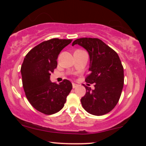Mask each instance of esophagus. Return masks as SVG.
Returning <instances> with one entry per match:
<instances>
[{"instance_id":"esophagus-1","label":"esophagus","mask_w":146,"mask_h":146,"mask_svg":"<svg viewBox=\"0 0 146 146\" xmlns=\"http://www.w3.org/2000/svg\"><path fill=\"white\" fill-rule=\"evenodd\" d=\"M72 85H73V88H76V87L78 86V84H75V83L72 84Z\"/></svg>"}]
</instances>
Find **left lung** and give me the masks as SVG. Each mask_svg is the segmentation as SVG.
Segmentation results:
<instances>
[{"label": "left lung", "instance_id": "1", "mask_svg": "<svg viewBox=\"0 0 146 146\" xmlns=\"http://www.w3.org/2000/svg\"><path fill=\"white\" fill-rule=\"evenodd\" d=\"M79 44L88 51L90 74L86 82L95 84V89L85 86L86 92L81 99L83 108L97 116L105 115L115 108L123 86V68L118 54L98 38L75 40L72 46ZM89 86L88 84H87Z\"/></svg>", "mask_w": 146, "mask_h": 146}]
</instances>
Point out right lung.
Segmentation results:
<instances>
[{
  "instance_id": "obj_1",
  "label": "right lung",
  "mask_w": 146,
  "mask_h": 146,
  "mask_svg": "<svg viewBox=\"0 0 146 146\" xmlns=\"http://www.w3.org/2000/svg\"><path fill=\"white\" fill-rule=\"evenodd\" d=\"M72 40L53 38L42 42L26 55L22 64L23 86L27 98L33 108L45 115L60 111L73 87L67 80L58 84L50 80L51 73L58 66L60 51Z\"/></svg>"
}]
</instances>
